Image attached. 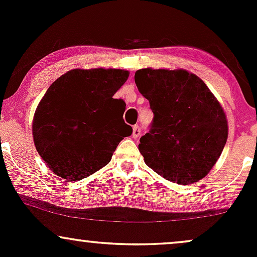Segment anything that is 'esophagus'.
<instances>
[{
	"label": "esophagus",
	"instance_id": "esophagus-1",
	"mask_svg": "<svg viewBox=\"0 0 257 257\" xmlns=\"http://www.w3.org/2000/svg\"><path fill=\"white\" fill-rule=\"evenodd\" d=\"M140 134H141L140 126H139V125H134V126H133V138L138 139L139 137H140Z\"/></svg>",
	"mask_w": 257,
	"mask_h": 257
}]
</instances>
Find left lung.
<instances>
[{
  "instance_id": "8db88e82",
  "label": "left lung",
  "mask_w": 257,
  "mask_h": 257,
  "mask_svg": "<svg viewBox=\"0 0 257 257\" xmlns=\"http://www.w3.org/2000/svg\"><path fill=\"white\" fill-rule=\"evenodd\" d=\"M135 83L153 112L150 132L139 144L145 163L172 182L199 181L216 163L228 135L219 101L186 70L141 69Z\"/></svg>"
}]
</instances>
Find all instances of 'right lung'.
Returning a JSON list of instances; mask_svg holds the SVG:
<instances>
[{
	"instance_id": "obj_1",
	"label": "right lung",
	"mask_w": 257,
	"mask_h": 257,
	"mask_svg": "<svg viewBox=\"0 0 257 257\" xmlns=\"http://www.w3.org/2000/svg\"><path fill=\"white\" fill-rule=\"evenodd\" d=\"M129 72L75 69L53 82L32 122L37 152L59 178L77 181L101 169L133 128L125 102L113 99Z\"/></svg>"
}]
</instances>
